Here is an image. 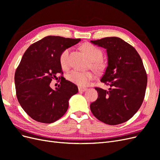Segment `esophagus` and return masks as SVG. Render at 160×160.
<instances>
[{"label":"esophagus","instance_id":"obj_1","mask_svg":"<svg viewBox=\"0 0 160 160\" xmlns=\"http://www.w3.org/2000/svg\"><path fill=\"white\" fill-rule=\"evenodd\" d=\"M87 90H88V88H83V87H79V91L80 92H84Z\"/></svg>","mask_w":160,"mask_h":160}]
</instances>
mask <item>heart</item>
<instances>
[{"label": "heart", "mask_w": 160, "mask_h": 160, "mask_svg": "<svg viewBox=\"0 0 160 160\" xmlns=\"http://www.w3.org/2000/svg\"><path fill=\"white\" fill-rule=\"evenodd\" d=\"M82 49L86 53L91 61V66L95 70L101 71L105 67V62L102 59V51L98 47L91 43H85L82 46ZM69 48L62 51L59 56V62L63 69H67L69 67ZM94 78V73L91 71H81L73 70L67 75V79L71 82L80 87L88 85L89 81Z\"/></svg>", "instance_id": "b5f03b06"}]
</instances>
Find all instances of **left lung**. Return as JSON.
<instances>
[{
    "label": "left lung",
    "instance_id": "1",
    "mask_svg": "<svg viewBox=\"0 0 160 160\" xmlns=\"http://www.w3.org/2000/svg\"><path fill=\"white\" fill-rule=\"evenodd\" d=\"M92 43L107 49L108 62L101 81L109 90L95 88L98 98L90 105L95 117L108 125L127 122L143 103L148 82L138 51L122 38L105 37Z\"/></svg>",
    "mask_w": 160,
    "mask_h": 160
}]
</instances>
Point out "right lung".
<instances>
[{"mask_svg":"<svg viewBox=\"0 0 160 160\" xmlns=\"http://www.w3.org/2000/svg\"><path fill=\"white\" fill-rule=\"evenodd\" d=\"M80 41L47 36L34 42L24 53L14 74L16 95L22 108L32 119L51 123L66 113L69 100L77 93L78 88L62 77L59 56ZM58 78L61 79L60 85L54 90L50 83Z\"/></svg>","mask_w":160,"mask_h":160,"instance_id":"1","label":"right lung"}]
</instances>
